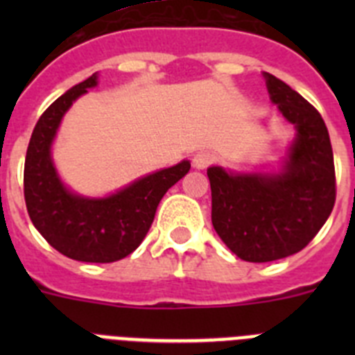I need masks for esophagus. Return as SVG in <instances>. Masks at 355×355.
I'll return each mask as SVG.
<instances>
[{
	"label": "esophagus",
	"instance_id": "esophagus-1",
	"mask_svg": "<svg viewBox=\"0 0 355 355\" xmlns=\"http://www.w3.org/2000/svg\"><path fill=\"white\" fill-rule=\"evenodd\" d=\"M193 167L196 168H206L209 167L211 163H215V155L209 153V150H199L192 159Z\"/></svg>",
	"mask_w": 355,
	"mask_h": 355
}]
</instances>
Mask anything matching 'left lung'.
I'll return each mask as SVG.
<instances>
[{
    "mask_svg": "<svg viewBox=\"0 0 355 355\" xmlns=\"http://www.w3.org/2000/svg\"><path fill=\"white\" fill-rule=\"evenodd\" d=\"M270 101L295 126L279 172L209 167L211 222L240 259L266 263L299 252L316 236L336 200L331 139L322 115L284 81L263 72Z\"/></svg>",
    "mask_w": 355,
    "mask_h": 355,
    "instance_id": "obj_1",
    "label": "left lung"
}]
</instances>
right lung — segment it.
<instances>
[{
	"label": "right lung",
	"mask_w": 355,
	"mask_h": 355,
	"mask_svg": "<svg viewBox=\"0 0 355 355\" xmlns=\"http://www.w3.org/2000/svg\"><path fill=\"white\" fill-rule=\"evenodd\" d=\"M97 85V74L74 85L49 106L31 133L24 162L28 215L49 245L76 261L112 263L142 243L162 197L187 175L190 162L162 168L106 197L71 192L56 172L51 146L65 112Z\"/></svg>",
	"instance_id": "add662e5"
}]
</instances>
